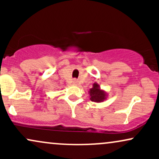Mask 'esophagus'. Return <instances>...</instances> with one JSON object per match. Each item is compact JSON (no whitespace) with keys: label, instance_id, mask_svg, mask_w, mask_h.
I'll use <instances>...</instances> for the list:
<instances>
[{"label":"esophagus","instance_id":"34e87169","mask_svg":"<svg viewBox=\"0 0 159 159\" xmlns=\"http://www.w3.org/2000/svg\"><path fill=\"white\" fill-rule=\"evenodd\" d=\"M72 83H73V84H78V81L76 79H74L73 81H72Z\"/></svg>","mask_w":159,"mask_h":159}]
</instances>
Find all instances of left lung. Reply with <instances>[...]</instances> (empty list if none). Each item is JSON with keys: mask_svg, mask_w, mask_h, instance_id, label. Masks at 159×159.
Here are the masks:
<instances>
[{"mask_svg": "<svg viewBox=\"0 0 159 159\" xmlns=\"http://www.w3.org/2000/svg\"><path fill=\"white\" fill-rule=\"evenodd\" d=\"M90 95V99L94 102H102L107 98V93L104 90L100 88L99 84H98L96 82L93 84V87L88 91Z\"/></svg>", "mask_w": 159, "mask_h": 159, "instance_id": "obj_1", "label": "left lung"}]
</instances>
